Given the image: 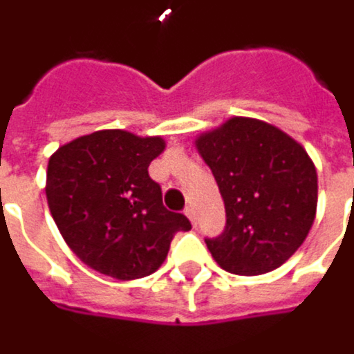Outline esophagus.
Returning a JSON list of instances; mask_svg holds the SVG:
<instances>
[{
  "mask_svg": "<svg viewBox=\"0 0 354 354\" xmlns=\"http://www.w3.org/2000/svg\"><path fill=\"white\" fill-rule=\"evenodd\" d=\"M185 216H187V218H189V222H192V224H197V218H195V211H194V207H185Z\"/></svg>",
  "mask_w": 354,
  "mask_h": 354,
  "instance_id": "34e87169",
  "label": "esophagus"
}]
</instances>
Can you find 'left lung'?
<instances>
[{"label": "left lung", "mask_w": 354, "mask_h": 354, "mask_svg": "<svg viewBox=\"0 0 354 354\" xmlns=\"http://www.w3.org/2000/svg\"><path fill=\"white\" fill-rule=\"evenodd\" d=\"M226 207L222 236L205 239L220 268L237 276L276 270L313 228L318 176L305 147L278 126L232 117L195 138Z\"/></svg>", "instance_id": "obj_1"}]
</instances>
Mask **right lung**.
<instances>
[{"label": "right lung", "instance_id": "obj_1", "mask_svg": "<svg viewBox=\"0 0 354 354\" xmlns=\"http://www.w3.org/2000/svg\"><path fill=\"white\" fill-rule=\"evenodd\" d=\"M165 147L160 136L97 130L49 157V212L71 251L95 272L117 280L149 276L174 234L192 228L184 214L167 211L147 172Z\"/></svg>", "mask_w": 354, "mask_h": 354}]
</instances>
